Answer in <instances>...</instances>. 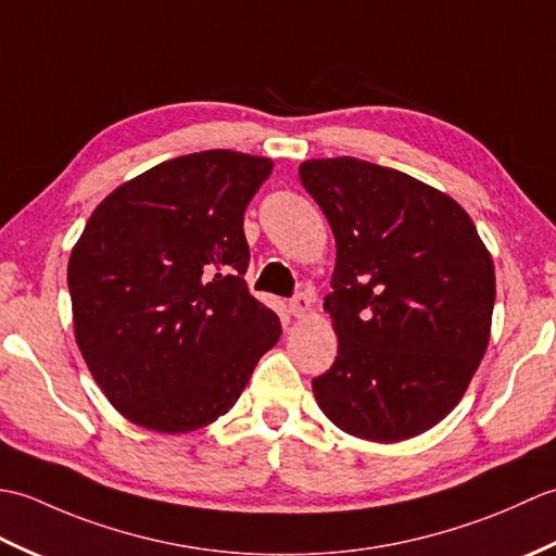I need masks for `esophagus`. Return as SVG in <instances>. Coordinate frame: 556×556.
<instances>
[{
  "mask_svg": "<svg viewBox=\"0 0 556 556\" xmlns=\"http://www.w3.org/2000/svg\"><path fill=\"white\" fill-rule=\"evenodd\" d=\"M311 308H313V301L305 296V293H299V296H293L289 301V313L293 317H305V315L311 313Z\"/></svg>",
  "mask_w": 556,
  "mask_h": 556,
  "instance_id": "34e87169",
  "label": "esophagus"
}]
</instances>
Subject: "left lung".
I'll return each mask as SVG.
<instances>
[{
  "instance_id": "8db88e82",
  "label": "left lung",
  "mask_w": 556,
  "mask_h": 556,
  "mask_svg": "<svg viewBox=\"0 0 556 556\" xmlns=\"http://www.w3.org/2000/svg\"><path fill=\"white\" fill-rule=\"evenodd\" d=\"M299 174L337 241L325 311L339 351L313 380L317 406L361 440H410L454 410L485 356L492 255L454 198L404 172L327 157Z\"/></svg>"
}]
</instances>
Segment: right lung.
I'll use <instances>...</instances> for the list:
<instances>
[{
  "label": "right lung",
  "mask_w": 556,
  "mask_h": 556,
  "mask_svg": "<svg viewBox=\"0 0 556 556\" xmlns=\"http://www.w3.org/2000/svg\"><path fill=\"white\" fill-rule=\"evenodd\" d=\"M269 157L203 150L122 184L68 257L74 334L124 418L184 434L224 416L263 353L277 313L245 287L243 212Z\"/></svg>",
  "instance_id": "right-lung-1"
}]
</instances>
